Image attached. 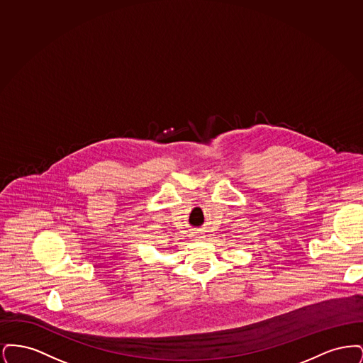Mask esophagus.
<instances>
[{
	"label": "esophagus",
	"mask_w": 363,
	"mask_h": 363,
	"mask_svg": "<svg viewBox=\"0 0 363 363\" xmlns=\"http://www.w3.org/2000/svg\"><path fill=\"white\" fill-rule=\"evenodd\" d=\"M201 235H203L201 233H197V234H196V238H204V237H201Z\"/></svg>",
	"instance_id": "1"
}]
</instances>
